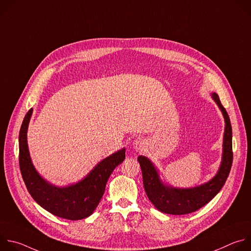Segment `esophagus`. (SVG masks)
I'll return each instance as SVG.
<instances>
[{
    "instance_id": "esophagus-1",
    "label": "esophagus",
    "mask_w": 251,
    "mask_h": 251,
    "mask_svg": "<svg viewBox=\"0 0 251 251\" xmlns=\"http://www.w3.org/2000/svg\"><path fill=\"white\" fill-rule=\"evenodd\" d=\"M133 147L136 151H141L145 147V142L141 138H137L133 141Z\"/></svg>"
}]
</instances>
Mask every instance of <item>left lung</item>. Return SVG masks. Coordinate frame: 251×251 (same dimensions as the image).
<instances>
[{
  "instance_id": "1",
  "label": "left lung",
  "mask_w": 251,
  "mask_h": 251,
  "mask_svg": "<svg viewBox=\"0 0 251 251\" xmlns=\"http://www.w3.org/2000/svg\"><path fill=\"white\" fill-rule=\"evenodd\" d=\"M211 98L217 103L224 115L226 127L223 141L222 163L216 176L208 182L193 188L172 187L161 180L159 171L147 157H138L146 195L155 207L162 212L180 216L200 209L219 194L229 175L232 165L231 124L219 95L212 92Z\"/></svg>"
}]
</instances>
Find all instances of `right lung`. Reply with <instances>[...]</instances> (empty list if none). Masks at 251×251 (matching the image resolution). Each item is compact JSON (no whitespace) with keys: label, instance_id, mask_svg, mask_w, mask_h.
Masks as SVG:
<instances>
[{"label":"right lung","instance_id":"1","mask_svg":"<svg viewBox=\"0 0 251 251\" xmlns=\"http://www.w3.org/2000/svg\"><path fill=\"white\" fill-rule=\"evenodd\" d=\"M31 114L32 108L25 116L19 136L20 168L28 193L43 208L56 217L78 221L91 216L104 194L110 175L124 161L125 148L100 161L77 183L56 187L45 180L31 162L26 139Z\"/></svg>","mask_w":251,"mask_h":251}]
</instances>
